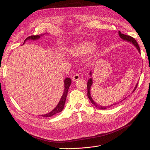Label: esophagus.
<instances>
[{
    "label": "esophagus",
    "mask_w": 150,
    "mask_h": 150,
    "mask_svg": "<svg viewBox=\"0 0 150 150\" xmlns=\"http://www.w3.org/2000/svg\"><path fill=\"white\" fill-rule=\"evenodd\" d=\"M80 78V75L79 74H74L73 77H72V81H78Z\"/></svg>",
    "instance_id": "1"
}]
</instances>
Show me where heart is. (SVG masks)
I'll return each instance as SVG.
<instances>
[{"mask_svg":"<svg viewBox=\"0 0 150 150\" xmlns=\"http://www.w3.org/2000/svg\"><path fill=\"white\" fill-rule=\"evenodd\" d=\"M94 49L93 44L88 43L81 45L74 51L76 55H81V54H87L92 52Z\"/></svg>","mask_w":150,"mask_h":150,"instance_id":"b5f03b06","label":"heart"}]
</instances>
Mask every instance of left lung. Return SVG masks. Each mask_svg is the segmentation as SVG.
Listing matches in <instances>:
<instances>
[{
	"label": "left lung",
	"instance_id": "1",
	"mask_svg": "<svg viewBox=\"0 0 150 150\" xmlns=\"http://www.w3.org/2000/svg\"><path fill=\"white\" fill-rule=\"evenodd\" d=\"M119 35H120V38H121V39H122L123 40H127V41H129V42H131L132 44H133L134 45V46H136V47L137 48L138 51L140 52V48H139V45H138V42H137V40H136L133 37H131V36H129V35H127L122 34L120 31H119ZM90 75H91V72H90ZM92 84H93L92 78H90V79L88 80V84H87V87H88V97L89 98V100L91 101V102L92 104H94V105L95 106H96V108H98V109H99V110H105V109H106V108H109V107L112 106H113V105H115V104H116V103H115V104H112V105L109 106H101L98 105V104H96V103H95V102L93 101V99H92L91 96V94H90V89H91V87ZM137 86H138V84H137V86H136V87L134 88V89L133 90V93L136 90V89H137ZM125 99H126V98H125ZM124 99H123V100H124ZM123 100H122V101H123Z\"/></svg>",
	"mask_w": 150,
	"mask_h": 150
}]
</instances>
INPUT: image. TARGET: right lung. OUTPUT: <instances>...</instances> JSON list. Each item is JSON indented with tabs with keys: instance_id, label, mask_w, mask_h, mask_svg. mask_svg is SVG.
<instances>
[{
	"instance_id": "add662e5",
	"label": "right lung",
	"mask_w": 150,
	"mask_h": 150,
	"mask_svg": "<svg viewBox=\"0 0 150 150\" xmlns=\"http://www.w3.org/2000/svg\"><path fill=\"white\" fill-rule=\"evenodd\" d=\"M40 38V35H30L29 36L28 38H27L24 42L26 40H28V39H33V40H35V39H38ZM71 84V79L69 78H67L65 79L64 80V93H63L61 99V100L59 101V103H58L57 106L54 109V110L51 111L48 114L46 115H41L42 116L44 117H51L54 115L57 114V113L61 111H62L63 108H64V104H65V102H66V97H67V92H68V89L69 88V86Z\"/></svg>"
}]
</instances>
